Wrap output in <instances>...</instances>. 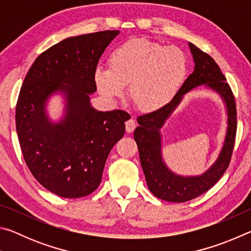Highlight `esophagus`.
I'll return each instance as SVG.
<instances>
[{
  "label": "esophagus",
  "instance_id": "obj_1",
  "mask_svg": "<svg viewBox=\"0 0 251 251\" xmlns=\"http://www.w3.org/2000/svg\"><path fill=\"white\" fill-rule=\"evenodd\" d=\"M125 126H126V131L127 133H131L135 128H136V122L133 118H130V120L127 121L125 123Z\"/></svg>",
  "mask_w": 251,
  "mask_h": 251
}]
</instances>
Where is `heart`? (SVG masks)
<instances>
[{"instance_id":"b5f03b06","label":"heart","mask_w":251,"mask_h":251,"mask_svg":"<svg viewBox=\"0 0 251 251\" xmlns=\"http://www.w3.org/2000/svg\"><path fill=\"white\" fill-rule=\"evenodd\" d=\"M188 71L185 53L147 39H130L110 53L108 69L99 67L94 80L105 99L115 100L125 93L142 112H155L167 105L179 90Z\"/></svg>"}]
</instances>
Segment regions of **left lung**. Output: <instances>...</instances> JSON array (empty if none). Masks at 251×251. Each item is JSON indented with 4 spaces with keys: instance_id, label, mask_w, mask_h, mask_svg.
I'll list each match as a JSON object with an SVG mask.
<instances>
[{
    "instance_id": "8db88e82",
    "label": "left lung",
    "mask_w": 251,
    "mask_h": 251,
    "mask_svg": "<svg viewBox=\"0 0 251 251\" xmlns=\"http://www.w3.org/2000/svg\"><path fill=\"white\" fill-rule=\"evenodd\" d=\"M195 63L194 72L181 85L179 91L167 105L158 110L137 118L138 126L134 139L138 146L139 158L146 182L152 195L172 202H185L201 196L217 182L230 163L237 130V112L235 97L226 77L217 63L209 55L188 43ZM204 86L218 93L223 100L227 113V130L223 147L215 163L197 176H181L172 172L161 154L160 129L187 92L198 86Z\"/></svg>"
}]
</instances>
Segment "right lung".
<instances>
[{
    "mask_svg": "<svg viewBox=\"0 0 251 251\" xmlns=\"http://www.w3.org/2000/svg\"><path fill=\"white\" fill-rule=\"evenodd\" d=\"M120 31L72 36L42 53L25 76L16 104V131L25 163L46 189L79 198L100 186L106 159L125 134L124 110L100 112L90 95L96 92L97 64ZM59 94L65 113L58 122L47 115V101Z\"/></svg>",
    "mask_w": 251,
    "mask_h": 251,
    "instance_id": "1",
    "label": "right lung"
}]
</instances>
